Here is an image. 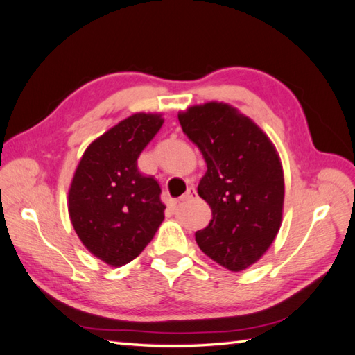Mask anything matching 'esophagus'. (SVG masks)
<instances>
[{"instance_id":"34e87169","label":"esophagus","mask_w":355,"mask_h":355,"mask_svg":"<svg viewBox=\"0 0 355 355\" xmlns=\"http://www.w3.org/2000/svg\"><path fill=\"white\" fill-rule=\"evenodd\" d=\"M194 198H197V191H196V188L189 187L185 194L179 198V201H188V200H194Z\"/></svg>"}]
</instances>
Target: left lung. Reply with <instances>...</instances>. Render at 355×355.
I'll return each instance as SVG.
<instances>
[{
    "label": "left lung",
    "instance_id": "1",
    "mask_svg": "<svg viewBox=\"0 0 355 355\" xmlns=\"http://www.w3.org/2000/svg\"><path fill=\"white\" fill-rule=\"evenodd\" d=\"M178 118L207 164L198 196L213 218L196 241L220 266L241 271L261 259L282 227L280 157L270 137L227 103L191 106Z\"/></svg>",
    "mask_w": 355,
    "mask_h": 355
}]
</instances>
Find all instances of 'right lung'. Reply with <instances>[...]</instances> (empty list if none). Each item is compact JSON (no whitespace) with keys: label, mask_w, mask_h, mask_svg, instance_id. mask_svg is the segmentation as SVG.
I'll list each match as a JSON object with an SVG mask.
<instances>
[{"label":"right lung","mask_w":355,"mask_h":355,"mask_svg":"<svg viewBox=\"0 0 355 355\" xmlns=\"http://www.w3.org/2000/svg\"><path fill=\"white\" fill-rule=\"evenodd\" d=\"M163 123L159 114H133L93 141L75 170L68 194L73 230L111 266L141 254L164 220L158 182L137 168L139 155Z\"/></svg>","instance_id":"add662e5"}]
</instances>
